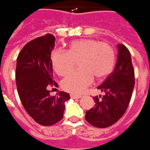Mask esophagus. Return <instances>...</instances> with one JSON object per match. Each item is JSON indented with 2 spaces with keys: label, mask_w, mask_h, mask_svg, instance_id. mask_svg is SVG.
Instances as JSON below:
<instances>
[{
  "label": "esophagus",
  "mask_w": 150,
  "mask_h": 150,
  "mask_svg": "<svg viewBox=\"0 0 150 150\" xmlns=\"http://www.w3.org/2000/svg\"><path fill=\"white\" fill-rule=\"evenodd\" d=\"M70 97H71L72 99H80V98H81L82 96H80V95H75V94H70Z\"/></svg>",
  "instance_id": "obj_1"
}]
</instances>
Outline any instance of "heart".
<instances>
[{
	"label": "heart",
	"mask_w": 150,
	"mask_h": 150,
	"mask_svg": "<svg viewBox=\"0 0 150 150\" xmlns=\"http://www.w3.org/2000/svg\"><path fill=\"white\" fill-rule=\"evenodd\" d=\"M54 71L59 76H65L75 67V61L80 68L65 78L61 85L65 91L80 94L92 84L94 78L104 80L115 66L114 49L105 42L93 39H81L69 44L66 51L55 50L50 54Z\"/></svg>",
	"instance_id": "obj_1"
}]
</instances>
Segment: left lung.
<instances>
[{"instance_id": "left-lung-1", "label": "left lung", "mask_w": 150, "mask_h": 150, "mask_svg": "<svg viewBox=\"0 0 150 150\" xmlns=\"http://www.w3.org/2000/svg\"><path fill=\"white\" fill-rule=\"evenodd\" d=\"M134 87V70L129 50L118 45V57L114 71L97 87L105 93L96 96L95 107L86 111L85 120L97 128H107L116 123L125 113Z\"/></svg>"}]
</instances>
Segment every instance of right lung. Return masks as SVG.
I'll return each instance as SVG.
<instances>
[{
  "instance_id": "add662e5",
  "label": "right lung",
  "mask_w": 150,
  "mask_h": 150,
  "mask_svg": "<svg viewBox=\"0 0 150 150\" xmlns=\"http://www.w3.org/2000/svg\"><path fill=\"white\" fill-rule=\"evenodd\" d=\"M55 38L47 34L30 40L18 54L16 83L22 105L36 123L50 126L62 120L68 93L60 91L50 95L49 86H57L53 81V66L50 60Z\"/></svg>"
}]
</instances>
